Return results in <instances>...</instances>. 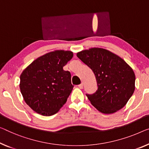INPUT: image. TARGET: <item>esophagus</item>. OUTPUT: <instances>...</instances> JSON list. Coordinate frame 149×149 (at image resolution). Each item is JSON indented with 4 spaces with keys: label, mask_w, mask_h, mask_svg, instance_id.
<instances>
[{
    "label": "esophagus",
    "mask_w": 149,
    "mask_h": 149,
    "mask_svg": "<svg viewBox=\"0 0 149 149\" xmlns=\"http://www.w3.org/2000/svg\"><path fill=\"white\" fill-rule=\"evenodd\" d=\"M78 87L80 88V89H82V88H83V87H84V84L83 83H81L80 84H79V85H78Z\"/></svg>",
    "instance_id": "34e87169"
}]
</instances>
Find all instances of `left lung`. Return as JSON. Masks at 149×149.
I'll list each match as a JSON object with an SVG mask.
<instances>
[{
    "mask_svg": "<svg viewBox=\"0 0 149 149\" xmlns=\"http://www.w3.org/2000/svg\"><path fill=\"white\" fill-rule=\"evenodd\" d=\"M77 57L93 71L97 90L86 94L91 104L104 114L120 110L132 96L135 75L132 69L116 54L102 48H91Z\"/></svg>",
    "mask_w": 149,
    "mask_h": 149,
    "instance_id": "obj_1",
    "label": "left lung"
}]
</instances>
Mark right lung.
Masks as SVG:
<instances>
[{
    "label": "right lung",
    "instance_id": "add662e5",
    "mask_svg": "<svg viewBox=\"0 0 149 149\" xmlns=\"http://www.w3.org/2000/svg\"><path fill=\"white\" fill-rule=\"evenodd\" d=\"M70 51L57 50L33 61L20 76L24 100L35 112L52 116L65 104L73 90L71 74L63 67L73 57Z\"/></svg>",
    "mask_w": 149,
    "mask_h": 149
}]
</instances>
